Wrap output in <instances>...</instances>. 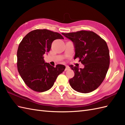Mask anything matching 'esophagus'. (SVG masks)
Segmentation results:
<instances>
[{
  "label": "esophagus",
  "mask_w": 125,
  "mask_h": 125,
  "mask_svg": "<svg viewBox=\"0 0 125 125\" xmlns=\"http://www.w3.org/2000/svg\"><path fill=\"white\" fill-rule=\"evenodd\" d=\"M69 69H70V67H69L68 65H66V66H65V71H67V70H69Z\"/></svg>",
  "instance_id": "1"
}]
</instances>
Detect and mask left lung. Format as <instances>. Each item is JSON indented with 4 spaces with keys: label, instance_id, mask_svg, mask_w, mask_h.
<instances>
[{
    "label": "left lung",
    "instance_id": "obj_1",
    "mask_svg": "<svg viewBox=\"0 0 125 125\" xmlns=\"http://www.w3.org/2000/svg\"><path fill=\"white\" fill-rule=\"evenodd\" d=\"M62 34L73 42L74 59L78 58L84 65L83 69L70 65L75 73L73 77L69 79L70 86L84 94L94 91L104 80L109 68L110 53L106 42L90 31Z\"/></svg>",
    "mask_w": 125,
    "mask_h": 125
}]
</instances>
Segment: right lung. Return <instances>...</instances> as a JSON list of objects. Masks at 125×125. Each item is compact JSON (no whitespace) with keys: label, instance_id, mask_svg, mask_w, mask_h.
Instances as JSON below:
<instances>
[{"label":"right lung","instance_id":"add662e5","mask_svg":"<svg viewBox=\"0 0 125 125\" xmlns=\"http://www.w3.org/2000/svg\"><path fill=\"white\" fill-rule=\"evenodd\" d=\"M56 39L64 38L46 29L35 30L28 33L19 45L18 72L25 83L34 91L42 92L52 88L57 76L65 69L64 65L54 67L43 59V55L50 51L52 42Z\"/></svg>","mask_w":125,"mask_h":125}]
</instances>
